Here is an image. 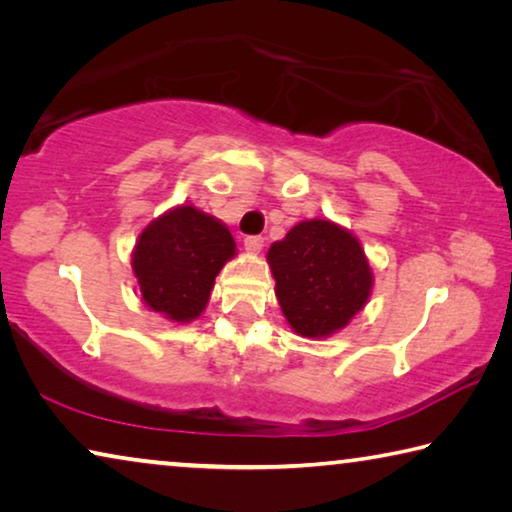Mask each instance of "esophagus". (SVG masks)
Here are the masks:
<instances>
[{
    "label": "esophagus",
    "instance_id": "obj_1",
    "mask_svg": "<svg viewBox=\"0 0 512 512\" xmlns=\"http://www.w3.org/2000/svg\"><path fill=\"white\" fill-rule=\"evenodd\" d=\"M262 246H264L262 237H246V239H243V248H246L248 253H253V255H257L259 250H262Z\"/></svg>",
    "mask_w": 512,
    "mask_h": 512
}]
</instances>
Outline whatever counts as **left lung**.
<instances>
[{"label": "left lung", "mask_w": 512, "mask_h": 512, "mask_svg": "<svg viewBox=\"0 0 512 512\" xmlns=\"http://www.w3.org/2000/svg\"><path fill=\"white\" fill-rule=\"evenodd\" d=\"M266 262L280 310L300 337L335 335L369 303L373 271L362 243L328 218L291 227L285 239L271 243Z\"/></svg>", "instance_id": "8db88e82"}]
</instances>
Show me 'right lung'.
I'll return each mask as SVG.
<instances>
[{
  "mask_svg": "<svg viewBox=\"0 0 512 512\" xmlns=\"http://www.w3.org/2000/svg\"><path fill=\"white\" fill-rule=\"evenodd\" d=\"M237 255L223 221L198 207L177 205L143 227L132 250V271L145 307L168 321L191 323L205 312L214 280Z\"/></svg>",
  "mask_w": 512,
  "mask_h": 512,
  "instance_id": "1",
  "label": "right lung"
}]
</instances>
